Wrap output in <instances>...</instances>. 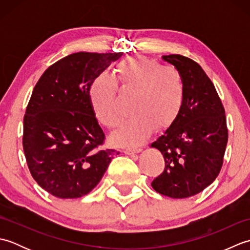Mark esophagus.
I'll return each mask as SVG.
<instances>
[{
	"instance_id": "esophagus-1",
	"label": "esophagus",
	"mask_w": 250,
	"mask_h": 250,
	"mask_svg": "<svg viewBox=\"0 0 250 250\" xmlns=\"http://www.w3.org/2000/svg\"><path fill=\"white\" fill-rule=\"evenodd\" d=\"M142 151V148H133V149H126L124 152L125 155H135V153H140Z\"/></svg>"
}]
</instances>
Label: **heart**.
Masks as SVG:
<instances>
[{"mask_svg":"<svg viewBox=\"0 0 250 250\" xmlns=\"http://www.w3.org/2000/svg\"><path fill=\"white\" fill-rule=\"evenodd\" d=\"M122 92L134 94L132 111L135 116L113 135L121 146H136L148 139L153 128L167 131L175 124L185 101L184 78L176 68L162 66L144 56H131L115 67ZM93 114L101 124L115 128L121 121L118 89L106 74L95 77L89 87Z\"/></svg>","mask_w":250,"mask_h":250,"instance_id":"heart-1","label":"heart"}]
</instances>
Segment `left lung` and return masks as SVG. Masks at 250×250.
Returning a JSON list of instances; mask_svg holds the SVG:
<instances>
[{"mask_svg":"<svg viewBox=\"0 0 250 250\" xmlns=\"http://www.w3.org/2000/svg\"><path fill=\"white\" fill-rule=\"evenodd\" d=\"M162 59L182 74L186 94L177 120L150 145L166 162L151 186L160 194L184 199L200 193L218 176L228 143L227 120L215 86L198 63L180 55Z\"/></svg>","mask_w":250,"mask_h":250,"instance_id":"8db88e82","label":"left lung"}]
</instances>
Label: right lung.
Instances as JSON below:
<instances>
[{"mask_svg": "<svg viewBox=\"0 0 250 250\" xmlns=\"http://www.w3.org/2000/svg\"><path fill=\"white\" fill-rule=\"evenodd\" d=\"M121 56L72 54L47 68L35 84L23 118V150L35 182L57 198L88 194L119 153L99 149L104 133L90 104L89 87Z\"/></svg>", "mask_w": 250, "mask_h": 250, "instance_id": "right-lung-1", "label": "right lung"}]
</instances>
